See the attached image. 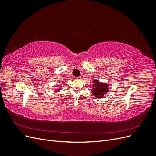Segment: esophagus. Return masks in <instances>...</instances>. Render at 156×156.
<instances>
[{
	"instance_id": "34e87169",
	"label": "esophagus",
	"mask_w": 156,
	"mask_h": 156,
	"mask_svg": "<svg viewBox=\"0 0 156 156\" xmlns=\"http://www.w3.org/2000/svg\"><path fill=\"white\" fill-rule=\"evenodd\" d=\"M81 78H82V77H81V76H78V77L76 78L75 79H76V80H81Z\"/></svg>"
}]
</instances>
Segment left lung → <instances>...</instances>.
<instances>
[{"label":"left lung","mask_w":156,"mask_h":156,"mask_svg":"<svg viewBox=\"0 0 156 156\" xmlns=\"http://www.w3.org/2000/svg\"><path fill=\"white\" fill-rule=\"evenodd\" d=\"M92 88V93L94 96L97 98H101L104 96V95L108 92L109 91V89H108V84L101 82L98 80H94Z\"/></svg>","instance_id":"left-lung-1"}]
</instances>
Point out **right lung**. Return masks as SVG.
<instances>
[{
	"instance_id": "1",
	"label": "right lung",
	"mask_w": 156,
	"mask_h": 156,
	"mask_svg": "<svg viewBox=\"0 0 156 156\" xmlns=\"http://www.w3.org/2000/svg\"><path fill=\"white\" fill-rule=\"evenodd\" d=\"M55 87H56V86H55ZM60 90V89H56V90H55V91H57H57H59V90Z\"/></svg>"
}]
</instances>
